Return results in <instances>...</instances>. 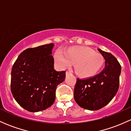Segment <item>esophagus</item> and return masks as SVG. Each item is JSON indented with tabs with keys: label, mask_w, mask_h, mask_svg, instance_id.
Returning a JSON list of instances; mask_svg holds the SVG:
<instances>
[{
	"label": "esophagus",
	"mask_w": 131,
	"mask_h": 131,
	"mask_svg": "<svg viewBox=\"0 0 131 131\" xmlns=\"http://www.w3.org/2000/svg\"><path fill=\"white\" fill-rule=\"evenodd\" d=\"M70 74H71V72H70V71H66V75H70Z\"/></svg>",
	"instance_id": "34e87169"
}]
</instances>
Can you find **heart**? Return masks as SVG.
I'll list each match as a JSON object with an SVG mask.
<instances>
[{
  "label": "heart",
  "instance_id": "obj_1",
  "mask_svg": "<svg viewBox=\"0 0 131 131\" xmlns=\"http://www.w3.org/2000/svg\"><path fill=\"white\" fill-rule=\"evenodd\" d=\"M54 58L62 69L75 64V72L82 78L94 76L102 69L105 62L101 54L86 46H72L64 53L58 50L54 53Z\"/></svg>",
  "mask_w": 131,
  "mask_h": 131
}]
</instances>
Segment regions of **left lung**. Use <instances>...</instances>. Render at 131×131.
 <instances>
[{
    "label": "left lung",
    "mask_w": 131,
    "mask_h": 131,
    "mask_svg": "<svg viewBox=\"0 0 131 131\" xmlns=\"http://www.w3.org/2000/svg\"><path fill=\"white\" fill-rule=\"evenodd\" d=\"M105 59V68L100 73L86 78H77L74 89V99L80 107L97 111L108 104L117 92L120 63L110 53L98 49Z\"/></svg>",
    "instance_id": "8db88e82"
}]
</instances>
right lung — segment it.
Returning a JSON list of instances; mask_svg holds the SVG:
<instances>
[{
    "instance_id": "right-lung-1",
    "label": "right lung",
    "mask_w": 131,
    "mask_h": 131,
    "mask_svg": "<svg viewBox=\"0 0 131 131\" xmlns=\"http://www.w3.org/2000/svg\"><path fill=\"white\" fill-rule=\"evenodd\" d=\"M54 44L23 51L11 71L12 95L22 107L29 112L43 111L54 103L56 87L65 79L66 71L54 68L52 49Z\"/></svg>"
}]
</instances>
